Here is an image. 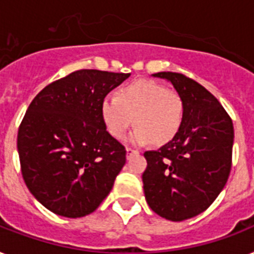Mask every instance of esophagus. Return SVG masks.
Returning <instances> with one entry per match:
<instances>
[{
    "instance_id": "1",
    "label": "esophagus",
    "mask_w": 254,
    "mask_h": 254,
    "mask_svg": "<svg viewBox=\"0 0 254 254\" xmlns=\"http://www.w3.org/2000/svg\"><path fill=\"white\" fill-rule=\"evenodd\" d=\"M135 153H137V150L131 149V147H127V158H130L131 155L135 154Z\"/></svg>"
}]
</instances>
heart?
I'll return each mask as SVG.
<instances>
[{
	"label": "heart",
	"instance_id": "heart-1",
	"mask_svg": "<svg viewBox=\"0 0 254 254\" xmlns=\"http://www.w3.org/2000/svg\"><path fill=\"white\" fill-rule=\"evenodd\" d=\"M101 117L108 133L116 139L125 138L133 125L137 129L131 141L143 145H166L181 130L185 120V101L177 91L154 80L138 79L124 85L116 97L101 101Z\"/></svg>",
	"mask_w": 254,
	"mask_h": 254
}]
</instances>
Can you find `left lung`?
<instances>
[{
    "label": "left lung",
    "instance_id": "8db88e82",
    "mask_svg": "<svg viewBox=\"0 0 254 254\" xmlns=\"http://www.w3.org/2000/svg\"><path fill=\"white\" fill-rule=\"evenodd\" d=\"M154 76L171 81L183 97L185 120L173 141L143 153V191L155 213L182 221L205 211L224 189L232 167L233 124L219 100L191 77Z\"/></svg>",
    "mask_w": 254,
    "mask_h": 254
}]
</instances>
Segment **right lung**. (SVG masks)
<instances>
[{
  "label": "right lung",
  "instance_id": "right-lung-1",
  "mask_svg": "<svg viewBox=\"0 0 254 254\" xmlns=\"http://www.w3.org/2000/svg\"><path fill=\"white\" fill-rule=\"evenodd\" d=\"M129 75L79 69L46 85L30 103L18 129L21 173L51 212L85 216L111 192L127 150L107 131L100 108Z\"/></svg>",
  "mask_w": 254,
  "mask_h": 254
}]
</instances>
